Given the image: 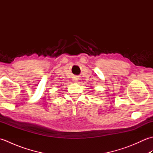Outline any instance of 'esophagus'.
Listing matches in <instances>:
<instances>
[{
	"label": "esophagus",
	"mask_w": 153,
	"mask_h": 153,
	"mask_svg": "<svg viewBox=\"0 0 153 153\" xmlns=\"http://www.w3.org/2000/svg\"><path fill=\"white\" fill-rule=\"evenodd\" d=\"M73 82H77V79L76 78V77H74V78H73Z\"/></svg>",
	"instance_id": "1"
}]
</instances>
